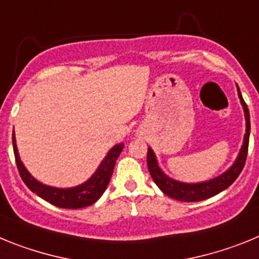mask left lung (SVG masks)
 <instances>
[{"instance_id":"8db88e82","label":"left lung","mask_w":259,"mask_h":259,"mask_svg":"<svg viewBox=\"0 0 259 259\" xmlns=\"http://www.w3.org/2000/svg\"><path fill=\"white\" fill-rule=\"evenodd\" d=\"M237 92H239L240 102H241L242 107H244V113H245V120H246V131L245 136H244V143H242L241 149H240L239 155H237L236 161L232 166L228 168L226 172L222 175L217 176L214 179L207 180V182L201 183H182L178 180H174L166 175L163 171L161 170V167L158 166L157 158H155L154 152L152 148L148 149V157H146V162H148V168H149L150 176L154 180L155 184L158 185V188L161 189L166 196L171 198H175L178 201H184V202H196V201H202L206 198L212 197L215 194L221 193L222 191L227 189L235 180L237 179V176L244 168V164L246 161V155H248V146H249V135H250V115H249V109L246 106L244 98H242L240 89L237 87Z\"/></svg>"}]
</instances>
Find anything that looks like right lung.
Here are the masks:
<instances>
[{"label":"right lung","instance_id":"add662e5","mask_svg":"<svg viewBox=\"0 0 259 259\" xmlns=\"http://www.w3.org/2000/svg\"><path fill=\"white\" fill-rule=\"evenodd\" d=\"M13 148L20 178L33 193H36L38 197L48 201L54 206L62 207V209H80V207L93 205L104 194L105 189L107 188L110 179H111V175H113L116 159H118L119 154L122 153L124 144H118L113 149H110L96 172L85 183L74 187V188H54V187L45 185L36 180L20 161L14 132Z\"/></svg>","mask_w":259,"mask_h":259}]
</instances>
